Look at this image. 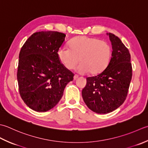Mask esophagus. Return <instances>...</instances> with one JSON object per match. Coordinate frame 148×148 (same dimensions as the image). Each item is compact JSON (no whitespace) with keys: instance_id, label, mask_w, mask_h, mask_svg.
Segmentation results:
<instances>
[{"instance_id":"1","label":"esophagus","mask_w":148,"mask_h":148,"mask_svg":"<svg viewBox=\"0 0 148 148\" xmlns=\"http://www.w3.org/2000/svg\"><path fill=\"white\" fill-rule=\"evenodd\" d=\"M78 75H75L74 77H73V79L74 80H76L77 78H78Z\"/></svg>"}]
</instances>
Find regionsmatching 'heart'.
I'll return each mask as SVG.
<instances>
[{
	"label": "heart",
	"mask_w": 148,
	"mask_h": 148,
	"mask_svg": "<svg viewBox=\"0 0 148 148\" xmlns=\"http://www.w3.org/2000/svg\"><path fill=\"white\" fill-rule=\"evenodd\" d=\"M70 49L61 47L57 51L60 61L68 70L73 69L79 61L77 71L80 74L101 73L107 67L112 54L110 45L98 38L77 36L69 43Z\"/></svg>",
	"instance_id": "obj_1"
}]
</instances>
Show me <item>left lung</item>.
<instances>
[{"label":"left lung","mask_w":148,"mask_h":148,"mask_svg":"<svg viewBox=\"0 0 148 148\" xmlns=\"http://www.w3.org/2000/svg\"><path fill=\"white\" fill-rule=\"evenodd\" d=\"M107 34L112 46L110 62L101 73L86 78V86L82 91L87 106L98 114L112 112L124 103L132 77L128 49L117 36Z\"/></svg>","instance_id":"1"}]
</instances>
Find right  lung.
Here are the masks:
<instances>
[{
  "label": "right lung",
  "mask_w": 148,
  "mask_h": 148,
  "mask_svg": "<svg viewBox=\"0 0 148 148\" xmlns=\"http://www.w3.org/2000/svg\"><path fill=\"white\" fill-rule=\"evenodd\" d=\"M66 34L41 31L32 34L19 53L17 80L21 98L37 112L52 109L61 99L74 74L60 61L57 51Z\"/></svg>",
  "instance_id": "obj_1"
}]
</instances>
